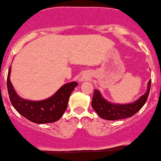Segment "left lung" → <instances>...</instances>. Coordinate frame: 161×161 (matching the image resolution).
Listing matches in <instances>:
<instances>
[{
	"label": "left lung",
	"instance_id": "obj_1",
	"mask_svg": "<svg viewBox=\"0 0 161 161\" xmlns=\"http://www.w3.org/2000/svg\"><path fill=\"white\" fill-rule=\"evenodd\" d=\"M151 80L148 83V88L146 93L142 95L137 101L129 104L117 105L109 103L102 97L98 90L94 91L92 101V108L103 119L109 120H116L120 119L132 117L144 106L149 96L150 91Z\"/></svg>",
	"mask_w": 161,
	"mask_h": 161
}]
</instances>
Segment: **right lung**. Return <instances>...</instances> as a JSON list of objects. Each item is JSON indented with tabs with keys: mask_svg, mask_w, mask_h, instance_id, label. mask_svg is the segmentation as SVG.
Returning a JSON list of instances; mask_svg holds the SVG:
<instances>
[{
	"mask_svg": "<svg viewBox=\"0 0 161 161\" xmlns=\"http://www.w3.org/2000/svg\"><path fill=\"white\" fill-rule=\"evenodd\" d=\"M11 67L7 77V87L9 98L17 112L27 120L36 124H47L59 120L67 108L68 100L78 83L73 81L64 84L59 90L47 99L30 101L20 98L14 90L10 81Z\"/></svg>",
	"mask_w": 161,
	"mask_h": 161,
	"instance_id": "add662e5",
	"label": "right lung"
}]
</instances>
